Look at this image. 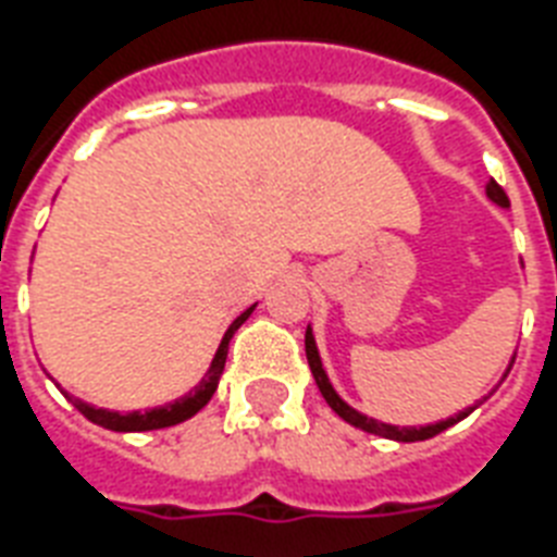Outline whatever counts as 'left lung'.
<instances>
[{
	"mask_svg": "<svg viewBox=\"0 0 557 557\" xmlns=\"http://www.w3.org/2000/svg\"><path fill=\"white\" fill-rule=\"evenodd\" d=\"M485 196H488L494 205H500V208L509 210V196H506V190H503V187L497 185L494 178H488V182H485ZM306 358H309V367H312L314 384H318V389H321L323 398H326V405H330L332 410H335V413L344 419V422L352 424V428H361V431L375 433V436H384V440H396V442L431 440V436H436V433L448 431L450 424L462 422V419H466L471 410H476V407H480V401H476L474 407H466V410H459L457 416H448V419H442V422H433V424H419V428H398V424L379 422V419H370L367 413H361V410H356L352 405H347V401L338 396V389L332 387L330 375H326V370H323L321 352H318V341H314L312 323H309V330H306ZM511 364H515V356H511L509 367H506V372H503V379L509 375Z\"/></svg>",
	"mask_w": 557,
	"mask_h": 557,
	"instance_id": "8db88e82",
	"label": "left lung"
}]
</instances>
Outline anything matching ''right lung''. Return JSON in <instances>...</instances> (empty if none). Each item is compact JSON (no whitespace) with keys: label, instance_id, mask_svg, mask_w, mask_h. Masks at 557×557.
Listing matches in <instances>:
<instances>
[{"label":"right lung","instance_id":"obj_1","mask_svg":"<svg viewBox=\"0 0 557 557\" xmlns=\"http://www.w3.org/2000/svg\"><path fill=\"white\" fill-rule=\"evenodd\" d=\"M257 309V304L248 306L239 318H236L231 326L225 330V335H222V341H219L216 347V356H213V361H210L208 372H205V379L196 384V389H190V393H185V396H178L176 401H168V405H159V407H147V410H133V413H117V410H107V407H95L89 405V401H83V398L72 396V393H65L60 384H54L60 389H63V396L72 401L77 410H81L89 422L100 424V428H107V431H117V433H138V431H159V428H173V424L178 422H187L190 416H196L201 410V407L208 405L210 396L216 393L219 387V379H222V370H225V358H227V344H231V338H234V332L243 326L248 318H251V312Z\"/></svg>","mask_w":557,"mask_h":557}]
</instances>
